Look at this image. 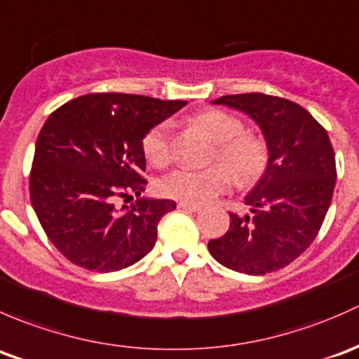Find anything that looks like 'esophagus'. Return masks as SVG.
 Wrapping results in <instances>:
<instances>
[{"mask_svg":"<svg viewBox=\"0 0 359 359\" xmlns=\"http://www.w3.org/2000/svg\"><path fill=\"white\" fill-rule=\"evenodd\" d=\"M178 207L181 210H187V212H198V210L202 209L201 205L197 204H188V202H180Z\"/></svg>","mask_w":359,"mask_h":359,"instance_id":"1","label":"esophagus"}]
</instances>
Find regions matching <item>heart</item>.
Returning a JSON list of instances; mask_svg holds the SVG:
<instances>
[{
    "instance_id": "b5f03b06",
    "label": "heart",
    "mask_w": 359,
    "mask_h": 359,
    "mask_svg": "<svg viewBox=\"0 0 359 359\" xmlns=\"http://www.w3.org/2000/svg\"><path fill=\"white\" fill-rule=\"evenodd\" d=\"M190 123L216 143L212 161L223 164L205 169H175L158 183V190L164 197L188 204H202L226 191L233 183V176L238 183L249 184L264 172L268 165L266 143L254 133L242 131L243 126L235 116L223 110L207 109L191 116ZM142 150L152 165L161 168L168 164L171 158L169 123L162 121L152 126L143 136Z\"/></svg>"
}]
</instances>
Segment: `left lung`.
Returning a JSON list of instances; mask_svg holds the SVG:
<instances>
[{
	"label": "left lung",
	"mask_w": 359,
	"mask_h": 359,
	"mask_svg": "<svg viewBox=\"0 0 359 359\" xmlns=\"http://www.w3.org/2000/svg\"><path fill=\"white\" fill-rule=\"evenodd\" d=\"M212 103L242 110L259 124L269 161L245 198L252 214L230 212V228L207 243L209 252L247 275L285 268L311 245L330 207L337 169L327 129L295 102L271 95H226Z\"/></svg>",
	"instance_id": "1"
}]
</instances>
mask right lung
<instances>
[{"instance_id": "add662e5", "label": "right lung", "mask_w": 359, "mask_h": 359, "mask_svg": "<svg viewBox=\"0 0 359 359\" xmlns=\"http://www.w3.org/2000/svg\"><path fill=\"white\" fill-rule=\"evenodd\" d=\"M187 102L143 95L91 93L58 107L36 142L29 191L44 233L72 264L109 273L154 249L157 224L175 201L116 198L145 191L142 140Z\"/></svg>"}]
</instances>
